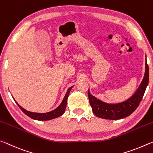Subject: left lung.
I'll list each match as a JSON object with an SVG mask.
<instances>
[{
	"mask_svg": "<svg viewBox=\"0 0 153 153\" xmlns=\"http://www.w3.org/2000/svg\"><path fill=\"white\" fill-rule=\"evenodd\" d=\"M146 71L144 79L136 93L129 100L117 104L105 103L93 97L88 90L90 105L96 116L108 120H120L132 114L138 108L149 84V66L146 59Z\"/></svg>",
	"mask_w": 153,
	"mask_h": 153,
	"instance_id": "obj_1",
	"label": "left lung"
}]
</instances>
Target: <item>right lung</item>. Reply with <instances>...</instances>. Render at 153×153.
I'll use <instances>...</instances> for the list:
<instances>
[{
	"label": "right lung",
	"mask_w": 153,
	"mask_h": 153,
	"mask_svg": "<svg viewBox=\"0 0 153 153\" xmlns=\"http://www.w3.org/2000/svg\"><path fill=\"white\" fill-rule=\"evenodd\" d=\"M72 87H70L68 89V91H67V93H66L65 97H64L62 102L61 103L60 105H59L57 108L55 109L54 110L48 112V113L39 114V113H34V112L27 111L25 109L21 108V107L19 105L17 102L16 103H17L18 106L19 107V108L23 111V113L25 114L27 116H28L29 117H31V118L36 120H41V121H42V120H50L53 118H56V117H60L64 113V111H65V108L66 106V103H67V99H68L69 93L71 91Z\"/></svg>",
	"instance_id": "add662e5"
}]
</instances>
